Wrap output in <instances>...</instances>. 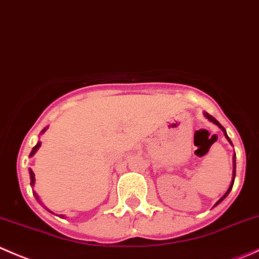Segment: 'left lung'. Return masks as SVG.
I'll return each instance as SVG.
<instances>
[{
    "mask_svg": "<svg viewBox=\"0 0 259 259\" xmlns=\"http://www.w3.org/2000/svg\"><path fill=\"white\" fill-rule=\"evenodd\" d=\"M205 117H206V118H208V119H209V121H210V122H213V123H215V124H217V126H219V128H220V130H223V132H224L225 137H227V138H228V141H229V142H230V140H229V137H228L227 132H225L224 127H223V126H222V124H220V123H219V122H218V121H217V119H215V118H214V117H213V116H210V114H209V113H205ZM230 143H232V142H230ZM234 176H235V158H234V171H233V179H234ZM233 183H234V180H233ZM233 183H232V185H230V188H229V189H228V191H227V193H225V195H224V196H223V198H222V199H220V200H219V201H218V203L215 204V205H218V204H219V203H220V201H222V200H223V199H224V198H225V196H227V195H228V194H229V191H230V190H232V188H233Z\"/></svg>",
    "mask_w": 259,
    "mask_h": 259,
    "instance_id": "left-lung-1",
    "label": "left lung"
}]
</instances>
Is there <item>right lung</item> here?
Returning <instances> with one entry per match:
<instances>
[{"mask_svg": "<svg viewBox=\"0 0 259 259\" xmlns=\"http://www.w3.org/2000/svg\"><path fill=\"white\" fill-rule=\"evenodd\" d=\"M44 131H45V130H44ZM44 131H42V132H44ZM40 145H41V142H37V145L35 146L34 148H32V151H31V153H30V156H32L35 152H36L37 148L40 147ZM30 179H31V183H30V184H31V185H34V183H35V175H34V172H32V170H30ZM35 196H36V194H35ZM36 198H37V196H36Z\"/></svg>", "mask_w": 259, "mask_h": 259, "instance_id": "1", "label": "right lung"}]
</instances>
